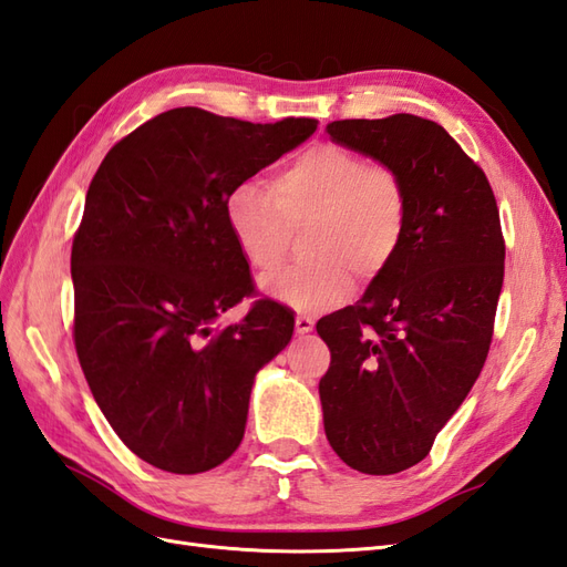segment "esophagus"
<instances>
[{
  "label": "esophagus",
  "instance_id": "esophagus-1",
  "mask_svg": "<svg viewBox=\"0 0 567 567\" xmlns=\"http://www.w3.org/2000/svg\"><path fill=\"white\" fill-rule=\"evenodd\" d=\"M295 330L299 332V336H307V332H311L313 330V318L311 316H297V321H295Z\"/></svg>",
  "mask_w": 567,
  "mask_h": 567
}]
</instances>
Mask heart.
I'll return each instance as SVG.
<instances>
[{
    "mask_svg": "<svg viewBox=\"0 0 567 567\" xmlns=\"http://www.w3.org/2000/svg\"><path fill=\"white\" fill-rule=\"evenodd\" d=\"M227 225L244 260L266 272L280 264L289 227L303 231L313 258L270 275L264 289L301 311H321L352 295V271L373 278L395 258L408 223V192L388 165H369L359 153L318 143L272 177L270 192L241 182L227 198Z\"/></svg>",
    "mask_w": 567,
    "mask_h": 567,
    "instance_id": "heart-1",
    "label": "heart"
}]
</instances>
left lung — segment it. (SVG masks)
<instances>
[{"mask_svg":"<svg viewBox=\"0 0 567 567\" xmlns=\"http://www.w3.org/2000/svg\"><path fill=\"white\" fill-rule=\"evenodd\" d=\"M332 143L393 167L408 192L395 258L354 307L318 321L328 443L364 474L422 462L484 369L503 287L496 198L441 124L414 114L328 124Z\"/></svg>","mask_w":567,"mask_h":567,"instance_id":"1","label":"left lung"}]
</instances>
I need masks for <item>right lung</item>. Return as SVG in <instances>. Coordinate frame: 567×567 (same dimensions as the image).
I'll return each mask as SVG.
<instances>
[{
    "label": "right lung",
    "instance_id": "right-lung-1",
    "mask_svg": "<svg viewBox=\"0 0 567 567\" xmlns=\"http://www.w3.org/2000/svg\"><path fill=\"white\" fill-rule=\"evenodd\" d=\"M316 124L167 110L114 145L89 186L71 246L76 354L114 433L157 470L200 474L235 453L256 373L292 340L275 301L217 326L254 289L225 208Z\"/></svg>",
    "mask_w": 567,
    "mask_h": 567
}]
</instances>
